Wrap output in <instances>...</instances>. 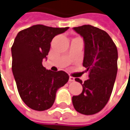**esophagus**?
<instances>
[{
	"label": "esophagus",
	"mask_w": 130,
	"mask_h": 130,
	"mask_svg": "<svg viewBox=\"0 0 130 130\" xmlns=\"http://www.w3.org/2000/svg\"><path fill=\"white\" fill-rule=\"evenodd\" d=\"M69 81L70 82H73V81H75V78L73 77L70 76V77H69Z\"/></svg>",
	"instance_id": "obj_1"
}]
</instances>
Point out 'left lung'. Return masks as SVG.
<instances>
[{"label": "left lung", "instance_id": "8db88e82", "mask_svg": "<svg viewBox=\"0 0 130 130\" xmlns=\"http://www.w3.org/2000/svg\"><path fill=\"white\" fill-rule=\"evenodd\" d=\"M83 37L85 56L83 66L89 72L90 79L84 83L80 95L72 97V104L77 112L91 115L101 111L109 101L117 72L116 45L103 30L90 25L73 28Z\"/></svg>", "mask_w": 130, "mask_h": 130}]
</instances>
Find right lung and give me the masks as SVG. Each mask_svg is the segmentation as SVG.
I'll return each instance as SVG.
<instances>
[{"label": "right lung", "mask_w": 130, "mask_h": 130, "mask_svg": "<svg viewBox=\"0 0 130 130\" xmlns=\"http://www.w3.org/2000/svg\"><path fill=\"white\" fill-rule=\"evenodd\" d=\"M68 28L35 25L19 32L15 38L11 47L13 75L22 100L34 110L50 108L58 89L68 81L65 72L47 70L42 64L53 38Z\"/></svg>", "instance_id": "add662e5"}]
</instances>
